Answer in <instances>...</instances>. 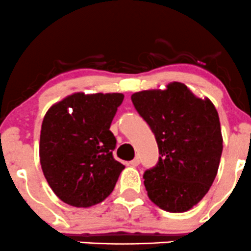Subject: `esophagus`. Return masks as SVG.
<instances>
[{
	"mask_svg": "<svg viewBox=\"0 0 251 251\" xmlns=\"http://www.w3.org/2000/svg\"><path fill=\"white\" fill-rule=\"evenodd\" d=\"M139 158H134V159H132V161H130L128 162V166H131V167H137V166H139Z\"/></svg>",
	"mask_w": 251,
	"mask_h": 251,
	"instance_id": "34e87169",
	"label": "esophagus"
}]
</instances>
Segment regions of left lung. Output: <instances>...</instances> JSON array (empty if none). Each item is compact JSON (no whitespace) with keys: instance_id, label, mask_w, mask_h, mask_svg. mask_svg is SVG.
Listing matches in <instances>:
<instances>
[{"instance_id":"left-lung-1","label":"left lung","mask_w":251,"mask_h":251,"mask_svg":"<svg viewBox=\"0 0 251 251\" xmlns=\"http://www.w3.org/2000/svg\"><path fill=\"white\" fill-rule=\"evenodd\" d=\"M156 137L159 161L144 174L148 197L162 210L194 207L216 178L223 151L219 115L208 98H198L181 82L131 96Z\"/></svg>"}]
</instances>
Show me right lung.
Instances as JSON below:
<instances>
[{
    "mask_svg": "<svg viewBox=\"0 0 251 251\" xmlns=\"http://www.w3.org/2000/svg\"><path fill=\"white\" fill-rule=\"evenodd\" d=\"M121 93L78 92L53 103L41 124L39 158L54 194L74 207L102 202L124 170L113 158L117 139L109 131Z\"/></svg>",
    "mask_w": 251,
    "mask_h": 251,
    "instance_id": "right-lung-1",
    "label": "right lung"
}]
</instances>
